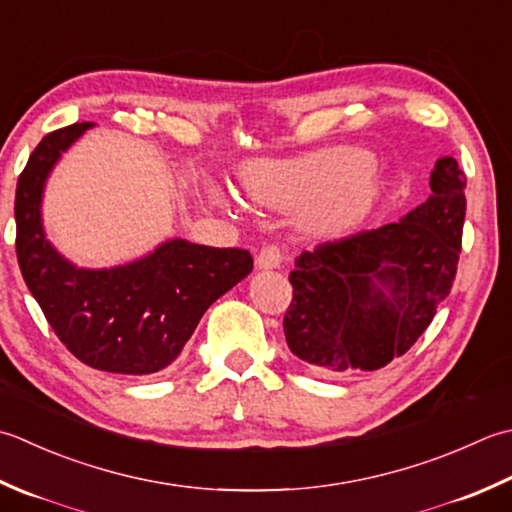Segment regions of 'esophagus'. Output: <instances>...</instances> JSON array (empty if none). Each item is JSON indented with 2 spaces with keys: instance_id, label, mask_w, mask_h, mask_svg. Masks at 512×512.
I'll return each mask as SVG.
<instances>
[{
  "instance_id": "1",
  "label": "esophagus",
  "mask_w": 512,
  "mask_h": 512,
  "mask_svg": "<svg viewBox=\"0 0 512 512\" xmlns=\"http://www.w3.org/2000/svg\"><path fill=\"white\" fill-rule=\"evenodd\" d=\"M284 259H286V253H284L282 246H279V244H268V246H264L262 250H259L257 266L259 268H279V266L284 264Z\"/></svg>"
}]
</instances>
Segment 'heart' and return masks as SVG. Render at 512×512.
<instances>
[{
	"label": "heart",
	"mask_w": 512,
	"mask_h": 512,
	"mask_svg": "<svg viewBox=\"0 0 512 512\" xmlns=\"http://www.w3.org/2000/svg\"><path fill=\"white\" fill-rule=\"evenodd\" d=\"M244 184L255 199L290 208L319 199L315 222L342 226L359 215L370 190V159L362 150H319L286 164H255L244 173Z\"/></svg>",
	"instance_id": "obj_1"
}]
</instances>
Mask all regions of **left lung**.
Segmentation results:
<instances>
[{
	"label": "left lung",
	"mask_w": 512,
	"mask_h": 512,
	"mask_svg": "<svg viewBox=\"0 0 512 512\" xmlns=\"http://www.w3.org/2000/svg\"><path fill=\"white\" fill-rule=\"evenodd\" d=\"M466 177L453 157L430 175V195L399 222L304 250L290 273L288 348L326 377L377 370L430 326L457 275Z\"/></svg>",
	"instance_id": "obj_1"
}]
</instances>
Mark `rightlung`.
I'll list each match as a JSON object with an SVG mask.
<instances>
[{
	"mask_svg": "<svg viewBox=\"0 0 512 512\" xmlns=\"http://www.w3.org/2000/svg\"><path fill=\"white\" fill-rule=\"evenodd\" d=\"M90 122L48 133L17 179L15 250L22 277L50 328L90 368L153 375L173 364L206 308L253 270L242 248L173 239L110 270L68 264L46 242L39 204L50 168Z\"/></svg>",
	"mask_w": 512,
	"mask_h": 512,
	"instance_id": "1",
	"label": "right lung"
}]
</instances>
